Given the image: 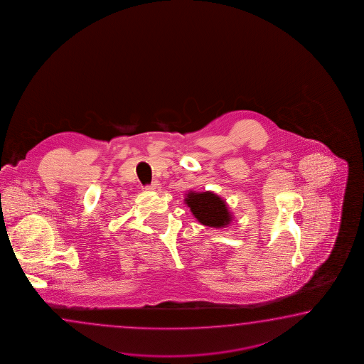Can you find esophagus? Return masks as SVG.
I'll use <instances>...</instances> for the list:
<instances>
[{
    "label": "esophagus",
    "instance_id": "esophagus-1",
    "mask_svg": "<svg viewBox=\"0 0 364 364\" xmlns=\"http://www.w3.org/2000/svg\"><path fill=\"white\" fill-rule=\"evenodd\" d=\"M157 186H159V182H157V181H154L151 185L146 186V190H149V191H155L157 188Z\"/></svg>",
    "mask_w": 364,
    "mask_h": 364
}]
</instances>
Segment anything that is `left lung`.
Listing matches in <instances>:
<instances>
[{"mask_svg":"<svg viewBox=\"0 0 364 364\" xmlns=\"http://www.w3.org/2000/svg\"><path fill=\"white\" fill-rule=\"evenodd\" d=\"M185 203L193 217L209 228H226L232 220L226 201L212 191L186 193Z\"/></svg>","mask_w":364,"mask_h":364,"instance_id":"left-lung-1","label":"left lung"}]
</instances>
